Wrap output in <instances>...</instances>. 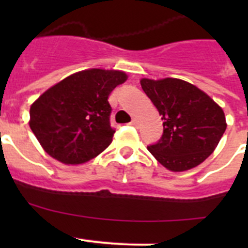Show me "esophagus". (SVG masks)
I'll return each mask as SVG.
<instances>
[{"instance_id":"obj_1","label":"esophagus","mask_w":248,"mask_h":248,"mask_svg":"<svg viewBox=\"0 0 248 248\" xmlns=\"http://www.w3.org/2000/svg\"><path fill=\"white\" fill-rule=\"evenodd\" d=\"M130 124H131V125L138 126V124H139V120H138V118H133V120H131Z\"/></svg>"}]
</instances>
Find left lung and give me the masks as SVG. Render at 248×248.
I'll return each mask as SVG.
<instances>
[{"mask_svg":"<svg viewBox=\"0 0 248 248\" xmlns=\"http://www.w3.org/2000/svg\"><path fill=\"white\" fill-rule=\"evenodd\" d=\"M163 120L164 133L151 155L170 171L200 165L214 153L226 130L222 108L196 85L177 78L140 80Z\"/></svg>","mask_w":248,"mask_h":248,"instance_id":"left-lung-1","label":"left lung"}]
</instances>
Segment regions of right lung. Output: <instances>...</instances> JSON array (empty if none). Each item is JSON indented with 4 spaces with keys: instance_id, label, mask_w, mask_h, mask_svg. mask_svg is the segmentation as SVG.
Returning a JSON list of instances; mask_svg holds the SVG:
<instances>
[{
    "instance_id": "obj_1",
    "label": "right lung",
    "mask_w": 248,
    "mask_h": 248,
    "mask_svg": "<svg viewBox=\"0 0 248 248\" xmlns=\"http://www.w3.org/2000/svg\"><path fill=\"white\" fill-rule=\"evenodd\" d=\"M125 72L92 68L68 76L39 95L30 109V128L43 150L65 165L89 161L110 145L109 94Z\"/></svg>"
}]
</instances>
